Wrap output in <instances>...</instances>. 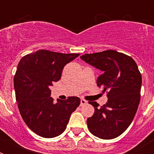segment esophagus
<instances>
[{"mask_svg":"<svg viewBox=\"0 0 154 154\" xmlns=\"http://www.w3.org/2000/svg\"><path fill=\"white\" fill-rule=\"evenodd\" d=\"M87 104V101H85V100H84V99H82L81 100V106H83V105H86Z\"/></svg>","mask_w":154,"mask_h":154,"instance_id":"esophagus-1","label":"esophagus"}]
</instances>
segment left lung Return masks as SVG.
<instances>
[{"instance_id":"left-lung-1","label":"left lung","mask_w":154,"mask_h":154,"mask_svg":"<svg viewBox=\"0 0 154 154\" xmlns=\"http://www.w3.org/2000/svg\"><path fill=\"white\" fill-rule=\"evenodd\" d=\"M81 59L102 71L97 84L108 97L102 106L89 102L95 109L87 119L89 130L101 139L117 137L131 124L138 108L141 74L137 65L131 57L112 49L84 54Z\"/></svg>"}]
</instances>
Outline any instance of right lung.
Instances as JSON below:
<instances>
[{
    "mask_svg": "<svg viewBox=\"0 0 154 154\" xmlns=\"http://www.w3.org/2000/svg\"><path fill=\"white\" fill-rule=\"evenodd\" d=\"M79 55L41 49L23 57L18 64L13 82L18 109L28 127L42 137L62 134L81 103L79 97H69L54 104L49 89L60 79L65 65Z\"/></svg>",
    "mask_w": 154,
    "mask_h": 154,
    "instance_id": "right-lung-1",
    "label": "right lung"
}]
</instances>
